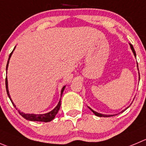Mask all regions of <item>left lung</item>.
I'll list each match as a JSON object with an SVG mask.
<instances>
[{"mask_svg":"<svg viewBox=\"0 0 146 146\" xmlns=\"http://www.w3.org/2000/svg\"><path fill=\"white\" fill-rule=\"evenodd\" d=\"M130 47H131L132 50H133V53H134V55L136 57V53H135V51L134 48H133V46L131 44H130ZM137 67H138V65H137ZM139 76H140V73H139ZM90 110H91L92 111H93L94 114L95 115H96V116H98V117H111V116H113V115H106V114H100V113H98V112H96V111H94V110H92L91 108H90Z\"/></svg>","mask_w":146,"mask_h":146,"instance_id":"obj_1","label":"left lung"}]
</instances>
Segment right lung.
<instances>
[{
  "label": "right lung",
  "mask_w": 146,
  "mask_h": 146,
  "mask_svg": "<svg viewBox=\"0 0 146 146\" xmlns=\"http://www.w3.org/2000/svg\"><path fill=\"white\" fill-rule=\"evenodd\" d=\"M14 49H15V47H14ZM14 49H13V50H14ZM13 51H12L11 52L10 55H9V60H8L7 65H6V70H7V68H8V65H9V60H10L11 56L12 53H13ZM5 87H6V92H7L8 96H9V97L10 98V99H11L10 95H9V89H8L7 77L5 78ZM65 86H64L63 88H62V90H61V96H62V92H63V91H64V89H65ZM11 102H12V101H11ZM12 104H13V105L14 106V107H16V106L14 105V104H13V102H12ZM60 104H61V99H60V100L59 103H58V105H57V107H55V108H54V110H52L51 111H50V112L47 113V114H24V113L21 112V111H19V114H21V116H22L24 118V119H27V120L36 121V122H50V121L52 120V119H54V117H55V115H56V114H57V113H58V111H59L60 107ZM16 110H17V109H16Z\"/></svg>",
  "instance_id": "add662e5"
}]
</instances>
